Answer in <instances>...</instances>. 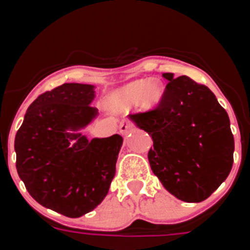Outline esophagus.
I'll use <instances>...</instances> for the list:
<instances>
[{
    "label": "esophagus",
    "instance_id": "34e87169",
    "mask_svg": "<svg viewBox=\"0 0 250 250\" xmlns=\"http://www.w3.org/2000/svg\"><path fill=\"white\" fill-rule=\"evenodd\" d=\"M119 129H120V132L123 134V135H126L127 132H130L132 130V125L129 123V121L124 120L120 123V126H119Z\"/></svg>",
    "mask_w": 250,
    "mask_h": 250
}]
</instances>
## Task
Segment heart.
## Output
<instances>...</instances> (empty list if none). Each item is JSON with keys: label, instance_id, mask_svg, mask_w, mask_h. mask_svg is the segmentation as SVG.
<instances>
[{"label": "heart", "instance_id": "1", "mask_svg": "<svg viewBox=\"0 0 250 250\" xmlns=\"http://www.w3.org/2000/svg\"><path fill=\"white\" fill-rule=\"evenodd\" d=\"M163 98V87L156 81L138 80L129 83L115 95V101L120 106H130L139 103L145 109H151L159 104Z\"/></svg>", "mask_w": 250, "mask_h": 250}]
</instances>
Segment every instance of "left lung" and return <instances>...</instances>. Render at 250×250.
<instances>
[{
  "label": "left lung",
  "mask_w": 250,
  "mask_h": 250,
  "mask_svg": "<svg viewBox=\"0 0 250 250\" xmlns=\"http://www.w3.org/2000/svg\"><path fill=\"white\" fill-rule=\"evenodd\" d=\"M163 76L169 83L158 106L130 119L151 135L147 159L165 189L183 202H203L233 167L229 116L205 85L170 72Z\"/></svg>",
  "instance_id": "8db88e82"
}]
</instances>
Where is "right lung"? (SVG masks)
Returning <instances> with one entry per match:
<instances>
[{"label": "right lung", "instance_id": "obj_1", "mask_svg": "<svg viewBox=\"0 0 250 250\" xmlns=\"http://www.w3.org/2000/svg\"><path fill=\"white\" fill-rule=\"evenodd\" d=\"M94 86L63 83L31 104L15 138L16 169L30 195L68 218L94 210L109 191L123 145L118 134L79 132L98 115Z\"/></svg>", "mask_w": 250, "mask_h": 250}]
</instances>
